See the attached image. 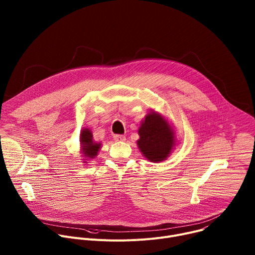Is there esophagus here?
Listing matches in <instances>:
<instances>
[{"mask_svg": "<svg viewBox=\"0 0 255 255\" xmlns=\"http://www.w3.org/2000/svg\"><path fill=\"white\" fill-rule=\"evenodd\" d=\"M114 140L115 141H125L126 137L124 135H114Z\"/></svg>", "mask_w": 255, "mask_h": 255, "instance_id": "obj_1", "label": "esophagus"}]
</instances>
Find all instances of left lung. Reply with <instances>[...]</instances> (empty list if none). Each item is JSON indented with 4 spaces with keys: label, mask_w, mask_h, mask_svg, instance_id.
I'll return each mask as SVG.
<instances>
[{
    "label": "left lung",
    "mask_w": 255,
    "mask_h": 255,
    "mask_svg": "<svg viewBox=\"0 0 255 255\" xmlns=\"http://www.w3.org/2000/svg\"><path fill=\"white\" fill-rule=\"evenodd\" d=\"M137 146L150 162L166 160L176 145L174 129L168 120L158 112L151 111L141 121L138 129Z\"/></svg>",
    "instance_id": "obj_1"
}]
</instances>
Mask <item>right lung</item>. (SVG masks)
Returning a JSON list of instances; mask_svg holds the SVG:
<instances>
[{
  "label": "right lung",
  "instance_id": "add662e5",
  "mask_svg": "<svg viewBox=\"0 0 255 255\" xmlns=\"http://www.w3.org/2000/svg\"><path fill=\"white\" fill-rule=\"evenodd\" d=\"M80 145L81 154L84 157V163H88L89 160L94 159L100 149L102 148V142H97L94 140L93 133L90 128H83L80 134Z\"/></svg>",
  "mask_w": 255,
  "mask_h": 255
}]
</instances>
